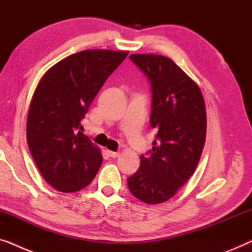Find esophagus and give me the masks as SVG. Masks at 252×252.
Instances as JSON below:
<instances>
[{"instance_id":"34e87169","label":"esophagus","mask_w":252,"mask_h":252,"mask_svg":"<svg viewBox=\"0 0 252 252\" xmlns=\"http://www.w3.org/2000/svg\"><path fill=\"white\" fill-rule=\"evenodd\" d=\"M108 154H109V156L110 157H112V158H116V157H118L119 156V153H118V151H108Z\"/></svg>"}]
</instances>
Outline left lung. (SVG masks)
Listing matches in <instances>:
<instances>
[{
	"instance_id": "left-lung-1",
	"label": "left lung",
	"mask_w": 252,
	"mask_h": 252,
	"mask_svg": "<svg viewBox=\"0 0 252 252\" xmlns=\"http://www.w3.org/2000/svg\"><path fill=\"white\" fill-rule=\"evenodd\" d=\"M129 58L150 82V125L157 134L127 186L140 201L159 204L173 197L197 167L206 136L205 103L196 82L170 58L154 54Z\"/></svg>"
}]
</instances>
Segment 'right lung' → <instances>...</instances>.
<instances>
[{
  "mask_svg": "<svg viewBox=\"0 0 252 252\" xmlns=\"http://www.w3.org/2000/svg\"><path fill=\"white\" fill-rule=\"evenodd\" d=\"M127 55L106 49L80 51L55 64L37 84L27 116V143L41 175L56 190H80L97 173L101 150L80 132V122Z\"/></svg>",
  "mask_w": 252,
  "mask_h": 252,
  "instance_id": "right-lung-1",
  "label": "right lung"
}]
</instances>
